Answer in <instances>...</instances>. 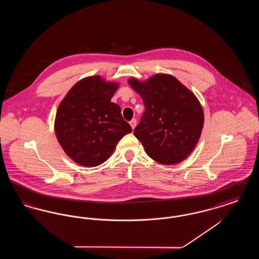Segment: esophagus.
<instances>
[{
    "mask_svg": "<svg viewBox=\"0 0 259 259\" xmlns=\"http://www.w3.org/2000/svg\"><path fill=\"white\" fill-rule=\"evenodd\" d=\"M130 125H131L132 129L134 130V129H135L136 126H137V120H136L135 118H133V119L130 121Z\"/></svg>",
    "mask_w": 259,
    "mask_h": 259,
    "instance_id": "1",
    "label": "esophagus"
}]
</instances>
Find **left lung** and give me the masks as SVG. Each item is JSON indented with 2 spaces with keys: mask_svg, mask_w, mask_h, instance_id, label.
<instances>
[{
  "mask_svg": "<svg viewBox=\"0 0 259 259\" xmlns=\"http://www.w3.org/2000/svg\"><path fill=\"white\" fill-rule=\"evenodd\" d=\"M128 83L142 97L146 111L134 130L148 156L164 164H178L193 151L204 125L197 97L171 74H156Z\"/></svg>",
  "mask_w": 259,
  "mask_h": 259,
  "instance_id": "obj_1",
  "label": "left lung"
}]
</instances>
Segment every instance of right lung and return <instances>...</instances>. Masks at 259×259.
<instances>
[{
    "label": "right lung",
    "instance_id": "obj_1",
    "mask_svg": "<svg viewBox=\"0 0 259 259\" xmlns=\"http://www.w3.org/2000/svg\"><path fill=\"white\" fill-rule=\"evenodd\" d=\"M119 84L100 75L77 81L62 100L54 130L65 153L75 163L96 167L107 160L132 128L111 102Z\"/></svg>",
    "mask_w": 259,
    "mask_h": 259
}]
</instances>
